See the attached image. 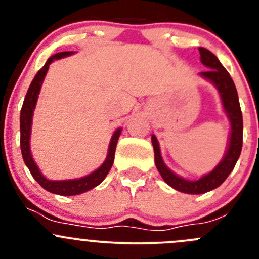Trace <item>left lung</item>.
I'll return each mask as SVG.
<instances>
[{"label": "left lung", "instance_id": "obj_1", "mask_svg": "<svg viewBox=\"0 0 259 259\" xmlns=\"http://www.w3.org/2000/svg\"><path fill=\"white\" fill-rule=\"evenodd\" d=\"M198 50L200 54V61L204 66L208 67L207 71L200 72V76L209 80L218 89L223 109L231 121L229 144L223 159L210 173L205 174L200 179L187 180L180 178L164 164L158 140H156L155 135H151V143H153L154 155H155V165L161 178L171 188L182 193H187V194H203V193H207L219 187L236 166L237 160L241 155L243 144V117L236 85H234L231 75L219 62L215 55L204 48H199Z\"/></svg>", "mask_w": 259, "mask_h": 259}]
</instances>
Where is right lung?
Listing matches in <instances>:
<instances>
[{
  "instance_id": "add662e5",
  "label": "right lung",
  "mask_w": 259,
  "mask_h": 259,
  "mask_svg": "<svg viewBox=\"0 0 259 259\" xmlns=\"http://www.w3.org/2000/svg\"><path fill=\"white\" fill-rule=\"evenodd\" d=\"M72 51H64L59 52V54H55L54 56H51L46 61V64L44 65V67L41 70H38V72L36 74L35 79L31 82L30 88H28L27 94L25 96V100H23L22 109H21V115H20V132H21V153H22L23 161H25L26 166L28 168L30 173L32 174L33 178L36 179V182L50 193H54V194L59 195H77L81 193H85L88 190L93 189L96 185L100 184L105 177L108 176L109 170L111 169L114 163V155H115V149H116L117 140H119L120 134H121V127L115 130V133L111 137L110 144H109V151L108 156H106L105 161L103 163V165L100 168L96 169L95 171H93L89 176L82 177L79 179H70V180H49L48 178L42 176V173L40 171L38 166L36 165L35 160H33L32 155H31L30 151V137H31V124H32V115L33 110H35L36 103H37L38 94H40L41 86H42L44 79L46 76V72H48L50 64H51L54 60L62 59V57H66L72 55Z\"/></svg>"
}]
</instances>
